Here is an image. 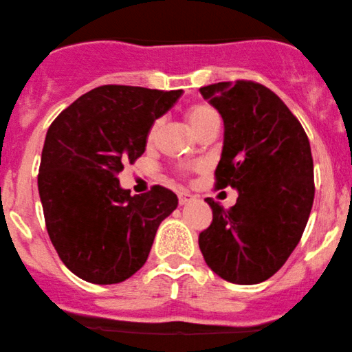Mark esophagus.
Instances as JSON below:
<instances>
[{
    "label": "esophagus",
    "mask_w": 352,
    "mask_h": 352,
    "mask_svg": "<svg viewBox=\"0 0 352 352\" xmlns=\"http://www.w3.org/2000/svg\"><path fill=\"white\" fill-rule=\"evenodd\" d=\"M177 199H179V205H186L187 202H190V200L194 199V195L189 192H179L177 194Z\"/></svg>",
    "instance_id": "esophagus-1"
}]
</instances>
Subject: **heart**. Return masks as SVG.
<instances>
[{
  "mask_svg": "<svg viewBox=\"0 0 352 352\" xmlns=\"http://www.w3.org/2000/svg\"><path fill=\"white\" fill-rule=\"evenodd\" d=\"M187 121H189L192 131L199 137L205 134V132L213 129V127H220V116H218V111L213 107H210L207 103H197L192 104L189 109H187ZM163 126V120H157L150 127L148 131V142H155L160 134V129Z\"/></svg>",
  "mask_w": 352,
  "mask_h": 352,
  "instance_id": "b5f03b06",
  "label": "heart"
}]
</instances>
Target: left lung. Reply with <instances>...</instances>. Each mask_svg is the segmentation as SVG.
Listing matches in <instances>:
<instances>
[{"instance_id":"8db88e82","label":"left lung","mask_w":352,"mask_h":352,"mask_svg":"<svg viewBox=\"0 0 352 352\" xmlns=\"http://www.w3.org/2000/svg\"><path fill=\"white\" fill-rule=\"evenodd\" d=\"M200 94L225 122L215 186L239 192L231 208L205 199L213 220L199 234L200 252L223 280L257 285L285 265L307 225L316 194L307 134L258 82H218Z\"/></svg>"}]
</instances>
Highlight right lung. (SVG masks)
Masks as SVG:
<instances>
[{
  "label": "right lung",
  "instance_id": "1",
  "mask_svg": "<svg viewBox=\"0 0 352 352\" xmlns=\"http://www.w3.org/2000/svg\"><path fill=\"white\" fill-rule=\"evenodd\" d=\"M181 95L102 85L63 109L48 127L40 200L52 244L76 276L115 285L147 262L160 223L177 207V197L162 186L131 195L118 175L145 152L150 127Z\"/></svg>",
  "mask_w": 352,
  "mask_h": 352
}]
</instances>
